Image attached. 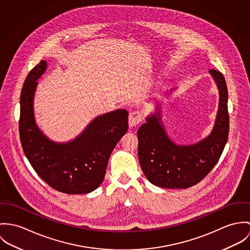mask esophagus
<instances>
[{
  "label": "esophagus",
  "mask_w": 250,
  "mask_h": 250,
  "mask_svg": "<svg viewBox=\"0 0 250 250\" xmlns=\"http://www.w3.org/2000/svg\"><path fill=\"white\" fill-rule=\"evenodd\" d=\"M143 121V113L141 111H132L128 116V124L129 127L135 126Z\"/></svg>",
  "instance_id": "obj_1"
}]
</instances>
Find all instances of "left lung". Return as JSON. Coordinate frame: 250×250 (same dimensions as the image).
<instances>
[{"instance_id":"8db88e82","label":"left lung","mask_w":250,"mask_h":250,"mask_svg":"<svg viewBox=\"0 0 250 250\" xmlns=\"http://www.w3.org/2000/svg\"><path fill=\"white\" fill-rule=\"evenodd\" d=\"M219 93V110L212 132L196 144L182 146L167 135L160 109L137 131L139 162L147 180L167 189H187L200 182L218 163L229 133L228 92L222 73L210 70Z\"/></svg>"}]
</instances>
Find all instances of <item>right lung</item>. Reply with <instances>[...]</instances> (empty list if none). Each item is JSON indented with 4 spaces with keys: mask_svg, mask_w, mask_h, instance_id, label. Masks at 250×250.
Here are the masks:
<instances>
[{
    "mask_svg": "<svg viewBox=\"0 0 250 250\" xmlns=\"http://www.w3.org/2000/svg\"><path fill=\"white\" fill-rule=\"evenodd\" d=\"M47 69L41 60L29 73L20 98L22 147L36 173L56 191L88 194L103 183L112 150L128 127V112L117 109L95 118L77 138L56 143L36 125L33 98L37 80Z\"/></svg>",
    "mask_w": 250,
    "mask_h": 250,
    "instance_id": "1",
    "label": "right lung"
}]
</instances>
